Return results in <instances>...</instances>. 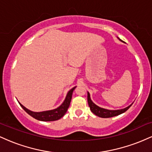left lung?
<instances>
[{"label":"left lung","instance_id":"left-lung-1","mask_svg":"<svg viewBox=\"0 0 152 152\" xmlns=\"http://www.w3.org/2000/svg\"><path fill=\"white\" fill-rule=\"evenodd\" d=\"M121 41V40H120ZM87 99H88V106H89L91 111H92V113H94V114L96 115V116H99V117L102 118H110L113 117V116H118V115L123 114L125 111H127L131 106L132 105V104H131L130 106H129L128 107L125 108V109H119V110H108L103 109V108L99 107V106L96 105L94 103H93L91 100L90 98V94L88 92V96H87Z\"/></svg>","mask_w":152,"mask_h":152}]
</instances>
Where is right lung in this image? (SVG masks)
Wrapping results in <instances>:
<instances>
[{"label": "right lung", "instance_id": "1", "mask_svg": "<svg viewBox=\"0 0 152 152\" xmlns=\"http://www.w3.org/2000/svg\"><path fill=\"white\" fill-rule=\"evenodd\" d=\"M76 88V87H74L73 88L69 91V93L67 94L65 100L63 104L57 109H55L53 110H50V111H42V112H34L31 111L30 110L27 109L26 107H24L21 104L19 103L20 106L24 109V111L26 113H28L30 116L34 117L36 119L39 120V121H56V120L60 119L61 118L64 116L67 111L68 109H69V105L71 101V98H72V94L74 90Z\"/></svg>", "mask_w": 152, "mask_h": 152}]
</instances>
